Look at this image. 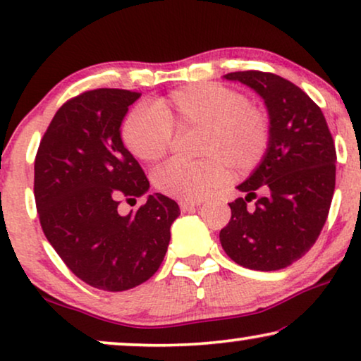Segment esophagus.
<instances>
[{
    "mask_svg": "<svg viewBox=\"0 0 361 361\" xmlns=\"http://www.w3.org/2000/svg\"><path fill=\"white\" fill-rule=\"evenodd\" d=\"M199 205H200V202H187V200H182L179 204L180 210L184 212V214H185V212H194Z\"/></svg>",
    "mask_w": 361,
    "mask_h": 361,
    "instance_id": "esophagus-1",
    "label": "esophagus"
}]
</instances>
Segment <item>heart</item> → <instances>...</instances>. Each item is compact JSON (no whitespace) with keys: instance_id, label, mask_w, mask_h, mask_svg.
Returning <instances> with one entry per match:
<instances>
[{"instance_id":"heart-1","label":"heart","mask_w":361,"mask_h":361,"mask_svg":"<svg viewBox=\"0 0 361 361\" xmlns=\"http://www.w3.org/2000/svg\"><path fill=\"white\" fill-rule=\"evenodd\" d=\"M172 128L199 130L195 154L200 161H171L154 172L156 189L179 200H200L225 177L243 176L263 161L269 147V118L250 105L243 93L220 83H190L152 106L140 105L121 126L126 149L142 162L159 161L169 149Z\"/></svg>"}]
</instances>
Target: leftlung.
Listing matches in <instances>:
<instances>
[{
    "label": "left lung",
    "mask_w": 361,
    "mask_h": 361,
    "mask_svg": "<svg viewBox=\"0 0 361 361\" xmlns=\"http://www.w3.org/2000/svg\"><path fill=\"white\" fill-rule=\"evenodd\" d=\"M264 100L271 140L263 161L236 187L220 243L235 263L255 271L288 268L312 248L327 220L335 190V145L320 108L293 82L268 72L224 75ZM262 195L246 207L255 192Z\"/></svg>",
    "instance_id": "8db88e82"
}]
</instances>
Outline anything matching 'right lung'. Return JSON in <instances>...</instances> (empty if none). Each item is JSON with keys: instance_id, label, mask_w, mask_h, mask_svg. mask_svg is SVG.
Returning a JSON list of instances; mask_svg holds the SVG:
<instances>
[{"instance_id": "add662e5", "label": "right lung", "mask_w": 361, "mask_h": 361, "mask_svg": "<svg viewBox=\"0 0 361 361\" xmlns=\"http://www.w3.org/2000/svg\"><path fill=\"white\" fill-rule=\"evenodd\" d=\"M141 93L97 88L59 108L34 162L44 235L67 268L92 288L126 290L159 269L179 205L162 194L121 215L149 180L121 141V123Z\"/></svg>"}]
</instances>
